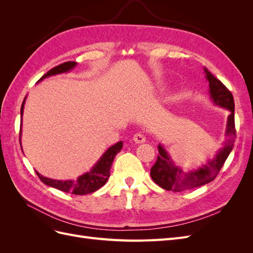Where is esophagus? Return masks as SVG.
Returning <instances> with one entry per match:
<instances>
[{
	"instance_id": "esophagus-1",
	"label": "esophagus",
	"mask_w": 253,
	"mask_h": 253,
	"mask_svg": "<svg viewBox=\"0 0 253 253\" xmlns=\"http://www.w3.org/2000/svg\"><path fill=\"white\" fill-rule=\"evenodd\" d=\"M133 140L136 143H143V142H145V136L143 134H141V133L135 134L134 137H133Z\"/></svg>"
}]
</instances>
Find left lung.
I'll use <instances>...</instances> for the list:
<instances>
[{
	"mask_svg": "<svg viewBox=\"0 0 253 253\" xmlns=\"http://www.w3.org/2000/svg\"><path fill=\"white\" fill-rule=\"evenodd\" d=\"M205 74L207 81L209 82V94L213 103L230 112V115L227 118L224 147L216 153L215 157L208 162V164L203 165L196 170L185 172L173 162L170 154L163 145L158 144L159 154L155 165L151 169V177L160 188L168 191L180 192V191L200 187L212 181L216 177L233 149L234 139L236 137L233 96L231 91L218 79L214 77L206 67Z\"/></svg>",
	"mask_w": 253,
	"mask_h": 253,
	"instance_id": "obj_1",
	"label": "left lung"
}]
</instances>
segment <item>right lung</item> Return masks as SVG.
Here are the masks:
<instances>
[{"label":"right lung","mask_w":253,"mask_h":253,"mask_svg":"<svg viewBox=\"0 0 253 253\" xmlns=\"http://www.w3.org/2000/svg\"><path fill=\"white\" fill-rule=\"evenodd\" d=\"M77 65V62H65L60 64L56 67L51 68L49 72L45 74L43 77L40 78V80L38 82L42 81L43 79L50 77V76H55L59 74H63V73H68L72 71L74 67ZM26 100V96L24 98V101L22 103L21 106V118L23 116V111H24V104ZM22 133V120H21V129H20V137ZM122 141H119L117 143H115L112 147H110L108 150H106L102 156L99 158L98 162L95 164V166L91 168L90 171L84 173L83 175L79 176V177L76 180H57V179H51L47 178L45 176L41 175L40 173H37V175L39 176V178L41 179L42 182H44L45 185H47L49 187L56 188L58 190L63 191V192L67 193H72L76 195H85L88 193H93L98 189H100L102 186L105 185V182L108 181L110 177V170L112 164L114 162L115 156L117 155V153H119L122 149ZM22 149V147H21Z\"/></svg>","instance_id":"right-lung-1"}]
</instances>
